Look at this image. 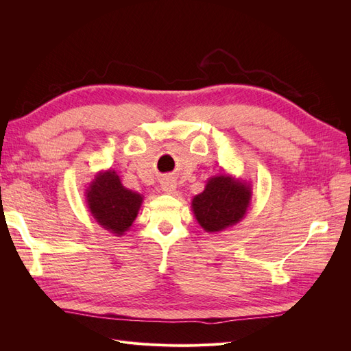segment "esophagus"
I'll return each mask as SVG.
<instances>
[{"label": "esophagus", "instance_id": "esophagus-1", "mask_svg": "<svg viewBox=\"0 0 351 351\" xmlns=\"http://www.w3.org/2000/svg\"><path fill=\"white\" fill-rule=\"evenodd\" d=\"M162 192H164V193H168V195L176 193V183H174V180H165V182L162 183Z\"/></svg>", "mask_w": 351, "mask_h": 351}]
</instances>
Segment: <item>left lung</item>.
I'll list each match as a JSON object with an SVG mask.
<instances>
[{
    "label": "left lung",
    "mask_w": 351,
    "mask_h": 351,
    "mask_svg": "<svg viewBox=\"0 0 351 351\" xmlns=\"http://www.w3.org/2000/svg\"><path fill=\"white\" fill-rule=\"evenodd\" d=\"M252 202V186L230 174L212 176L205 190L192 199V210L206 232H221L246 217Z\"/></svg>",
    "instance_id": "left-lung-1"
}]
</instances>
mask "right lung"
Segmentation results:
<instances>
[{
	"label": "right lung",
	"mask_w": 351,
	"mask_h": 351,
	"mask_svg": "<svg viewBox=\"0 0 351 351\" xmlns=\"http://www.w3.org/2000/svg\"><path fill=\"white\" fill-rule=\"evenodd\" d=\"M90 215L114 236H123L132 227L143 196L123 186L115 169L99 171L84 192Z\"/></svg>",
	"instance_id": "obj_1"
}]
</instances>
